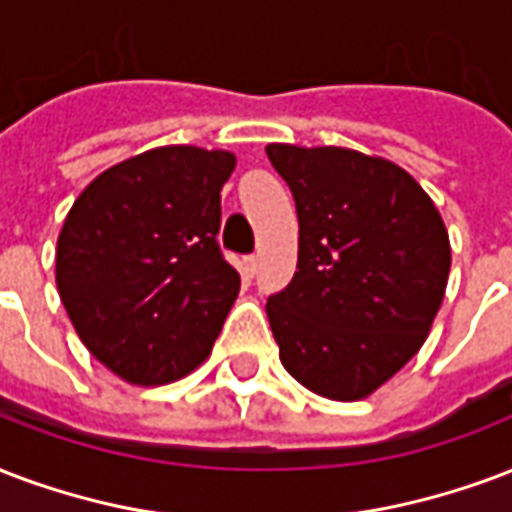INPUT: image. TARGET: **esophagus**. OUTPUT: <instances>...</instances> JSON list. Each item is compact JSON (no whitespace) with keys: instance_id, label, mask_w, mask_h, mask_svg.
I'll return each instance as SVG.
<instances>
[{"instance_id":"esophagus-1","label":"esophagus","mask_w":512,"mask_h":512,"mask_svg":"<svg viewBox=\"0 0 512 512\" xmlns=\"http://www.w3.org/2000/svg\"><path fill=\"white\" fill-rule=\"evenodd\" d=\"M241 271H244V276H255V273H257V257L255 255L244 257V260H241Z\"/></svg>"}]
</instances>
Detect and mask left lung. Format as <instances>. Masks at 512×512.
I'll list each match as a JSON object with an SVG mask.
<instances>
[{"label":"left lung","mask_w":512,"mask_h":512,"mask_svg":"<svg viewBox=\"0 0 512 512\" xmlns=\"http://www.w3.org/2000/svg\"><path fill=\"white\" fill-rule=\"evenodd\" d=\"M298 209V271L268 298L279 360L327 400H365L427 341L451 244L438 206L397 163L268 144Z\"/></svg>","instance_id":"1"}]
</instances>
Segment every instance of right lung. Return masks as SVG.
Listing matches in <instances>:
<instances>
[{
    "label": "right lung",
    "instance_id": "1",
    "mask_svg": "<svg viewBox=\"0 0 512 512\" xmlns=\"http://www.w3.org/2000/svg\"><path fill=\"white\" fill-rule=\"evenodd\" d=\"M228 150L166 144L101 171L56 247V284L85 349L136 386L204 365L239 298L217 244Z\"/></svg>",
    "mask_w": 512,
    "mask_h": 512
}]
</instances>
